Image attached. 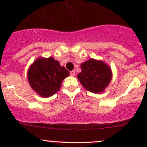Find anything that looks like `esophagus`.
<instances>
[{
	"label": "esophagus",
	"mask_w": 147,
	"mask_h": 147,
	"mask_svg": "<svg viewBox=\"0 0 147 147\" xmlns=\"http://www.w3.org/2000/svg\"><path fill=\"white\" fill-rule=\"evenodd\" d=\"M70 75H71V76H72V77H75V71H74V70L71 71Z\"/></svg>",
	"instance_id": "obj_1"
}]
</instances>
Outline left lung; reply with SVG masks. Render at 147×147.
<instances>
[{
	"label": "left lung",
	"mask_w": 147,
	"mask_h": 147,
	"mask_svg": "<svg viewBox=\"0 0 147 147\" xmlns=\"http://www.w3.org/2000/svg\"><path fill=\"white\" fill-rule=\"evenodd\" d=\"M81 69L77 78L86 90L92 93L103 92L112 80V69L102 60L90 59L81 64Z\"/></svg>",
	"instance_id": "left-lung-1"
}]
</instances>
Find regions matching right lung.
Listing matches in <instances>:
<instances>
[{
	"label": "right lung",
	"mask_w": 147,
	"mask_h": 147,
	"mask_svg": "<svg viewBox=\"0 0 147 147\" xmlns=\"http://www.w3.org/2000/svg\"><path fill=\"white\" fill-rule=\"evenodd\" d=\"M69 71L52 57H38L30 66L28 80L32 90L40 97H49L59 91Z\"/></svg>",
	"instance_id": "1"
}]
</instances>
